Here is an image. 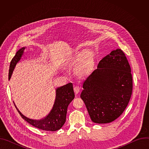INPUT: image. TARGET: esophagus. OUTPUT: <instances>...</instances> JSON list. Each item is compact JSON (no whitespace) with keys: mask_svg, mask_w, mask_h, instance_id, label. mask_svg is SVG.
<instances>
[{"mask_svg":"<svg viewBox=\"0 0 149 149\" xmlns=\"http://www.w3.org/2000/svg\"><path fill=\"white\" fill-rule=\"evenodd\" d=\"M79 90H80V88H79V87L76 86V87H75L74 88V93H75V95H77V94L79 93Z\"/></svg>","mask_w":149,"mask_h":149,"instance_id":"34e87169","label":"esophagus"}]
</instances>
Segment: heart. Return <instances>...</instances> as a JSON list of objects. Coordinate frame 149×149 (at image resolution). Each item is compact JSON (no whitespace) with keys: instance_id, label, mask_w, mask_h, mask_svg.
Listing matches in <instances>:
<instances>
[{"instance_id":"obj_1","label":"heart","mask_w":149,"mask_h":149,"mask_svg":"<svg viewBox=\"0 0 149 149\" xmlns=\"http://www.w3.org/2000/svg\"><path fill=\"white\" fill-rule=\"evenodd\" d=\"M95 55L91 50H83L76 52L74 62L78 63L74 70L75 74L80 77L88 75L94 64Z\"/></svg>"}]
</instances>
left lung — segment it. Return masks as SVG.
Here are the masks:
<instances>
[{
	"mask_svg": "<svg viewBox=\"0 0 149 149\" xmlns=\"http://www.w3.org/2000/svg\"><path fill=\"white\" fill-rule=\"evenodd\" d=\"M97 68L84 82L80 97L94 123H109L122 114L130 101L131 68L120 49L104 57Z\"/></svg>",
	"mask_w": 149,
	"mask_h": 149,
	"instance_id": "obj_1",
	"label": "left lung"
}]
</instances>
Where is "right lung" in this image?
<instances>
[{
	"mask_svg": "<svg viewBox=\"0 0 149 149\" xmlns=\"http://www.w3.org/2000/svg\"><path fill=\"white\" fill-rule=\"evenodd\" d=\"M25 49V47L20 49L12 58L9 68V79H10L16 63L21 59ZM74 97L72 83L58 88L56 90V98L51 111L45 118L39 120L25 117L17 109L15 103L14 104L20 116L28 123L40 130L55 132L59 130L65 123L68 106L74 100Z\"/></svg>",
	"mask_w": 149,
	"mask_h": 149,
	"instance_id": "right-lung-1",
	"label": "right lung"
}]
</instances>
